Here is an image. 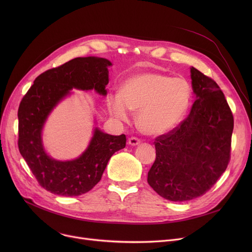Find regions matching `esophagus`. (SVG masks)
<instances>
[{
    "label": "esophagus",
    "instance_id": "1",
    "mask_svg": "<svg viewBox=\"0 0 252 252\" xmlns=\"http://www.w3.org/2000/svg\"><path fill=\"white\" fill-rule=\"evenodd\" d=\"M140 143H141V140L136 137H131L128 139V144L131 145V146H137V145H139Z\"/></svg>",
    "mask_w": 252,
    "mask_h": 252
}]
</instances>
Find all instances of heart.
<instances>
[{"instance_id": "1", "label": "heart", "mask_w": 252, "mask_h": 252, "mask_svg": "<svg viewBox=\"0 0 252 252\" xmlns=\"http://www.w3.org/2000/svg\"><path fill=\"white\" fill-rule=\"evenodd\" d=\"M191 103V89L186 79L162 73L145 72L131 76L119 95L107 100L110 114L127 122L129 110L137 112V125L144 134L160 136L177 127Z\"/></svg>"}]
</instances>
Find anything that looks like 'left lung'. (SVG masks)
I'll use <instances>...</instances> for the list:
<instances>
[{
    "instance_id": "obj_1",
    "label": "left lung",
    "mask_w": 252,
    "mask_h": 252,
    "mask_svg": "<svg viewBox=\"0 0 252 252\" xmlns=\"http://www.w3.org/2000/svg\"><path fill=\"white\" fill-rule=\"evenodd\" d=\"M196 96L188 117L155 139L156 158L148 184L170 201L205 194L224 173L231 154L234 118L218 84L191 67Z\"/></svg>"
}]
</instances>
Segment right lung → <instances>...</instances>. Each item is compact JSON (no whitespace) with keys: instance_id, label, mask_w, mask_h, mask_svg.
I'll return each instance as SVG.
<instances>
[{"instance_id":"obj_1","label":"right lung","mask_w":252,"mask_h":252,"mask_svg":"<svg viewBox=\"0 0 252 252\" xmlns=\"http://www.w3.org/2000/svg\"><path fill=\"white\" fill-rule=\"evenodd\" d=\"M112 63L99 57H78L38 75L22 98L18 109V148L38 184L47 191L66 197L89 192L101 180L110 157L126 147V135L112 136L98 127L88 148L73 160L50 157L42 131L49 114L72 89L107 94L108 67Z\"/></svg>"}]
</instances>
